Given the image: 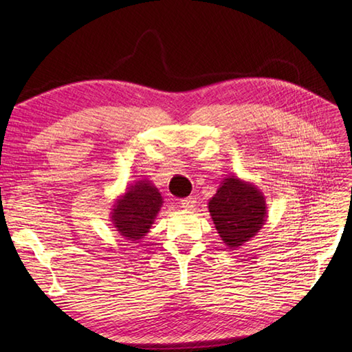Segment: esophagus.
Here are the masks:
<instances>
[{"instance_id": "1", "label": "esophagus", "mask_w": 352, "mask_h": 352, "mask_svg": "<svg viewBox=\"0 0 352 352\" xmlns=\"http://www.w3.org/2000/svg\"><path fill=\"white\" fill-rule=\"evenodd\" d=\"M180 204H182L183 208H186V210H192V208L197 206V198H193V197L183 198V199L180 201Z\"/></svg>"}]
</instances>
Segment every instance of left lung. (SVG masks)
<instances>
[{
  "mask_svg": "<svg viewBox=\"0 0 352 352\" xmlns=\"http://www.w3.org/2000/svg\"><path fill=\"white\" fill-rule=\"evenodd\" d=\"M266 208L263 192L236 175L223 178L208 201L212 221L230 250L241 248L250 239L257 236L267 218Z\"/></svg>",
  "mask_w": 352,
  "mask_h": 352,
  "instance_id": "obj_1",
  "label": "left lung"
}]
</instances>
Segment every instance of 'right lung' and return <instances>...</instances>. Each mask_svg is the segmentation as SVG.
<instances>
[{
  "instance_id": "obj_1",
  "label": "right lung",
  "mask_w": 352,
  "mask_h": 352,
  "mask_svg": "<svg viewBox=\"0 0 352 352\" xmlns=\"http://www.w3.org/2000/svg\"><path fill=\"white\" fill-rule=\"evenodd\" d=\"M162 206L163 198L159 189L146 178L138 180L118 197L113 208H110L111 226L119 236L136 243L149 233Z\"/></svg>"
}]
</instances>
